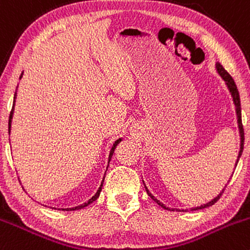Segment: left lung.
<instances>
[{"label":"left lung","instance_id":"left-lung-1","mask_svg":"<svg viewBox=\"0 0 250 250\" xmlns=\"http://www.w3.org/2000/svg\"><path fill=\"white\" fill-rule=\"evenodd\" d=\"M215 68H217V72L219 73L220 77H222L223 80H224V81H225V83H227L228 88H229V91H230V93H231V97H232V99H233V103H235V106H236V114H237L238 129H240V136H241V147H240V152H238V158H237V162H236V165H237L238 159H240L241 154H242V152H243V144H244V130H243V125H242V116H241V101H240V93H238L237 86H236V83H235V81H233V79L231 78V75L229 74V73L227 72V70L224 69V68H223V65L220 64L219 62H217V64H215ZM225 187H227V186H225ZM145 188H146L147 194H148V195L151 196L152 200L156 201L157 204L159 205V206H162L163 208H164V209H167V211H175V209H173V208H169V207L165 206V205H164V204H162V202H160L159 200H157V199L154 198V196L152 195L151 193H149V190H148V189H147L146 186H145ZM224 190H225V188L223 189V190L220 191L219 194H218V196H215V198L213 199V200H211V201L207 202V204H205V205H201V206H199V207H194V208H191V209H194V211H196V209H202V208H206V207L212 206V205H214L215 202H217L218 200H219L220 196H222V194L224 193ZM182 211H187V209H182Z\"/></svg>","mask_w":250,"mask_h":250}]
</instances>
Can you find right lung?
Here are the masks:
<instances>
[{
    "label": "right lung",
    "mask_w": 250,
    "mask_h": 250,
    "mask_svg": "<svg viewBox=\"0 0 250 250\" xmlns=\"http://www.w3.org/2000/svg\"><path fill=\"white\" fill-rule=\"evenodd\" d=\"M21 77H22V74H21ZM21 77H20V78H21ZM15 97H17V92H15V94H14V104H15ZM14 104H13L12 111H10V115H9V123H8V125H9V127H8V130H9V133H10V123H12V118H13V111H14ZM120 141H121V139H118V140L115 141V144H114V145H112V147H111V151H110V154H109V162H110V159H111L112 154H114V151H115V148H116L117 144L120 143ZM104 178H105V176H104ZM104 178H103V182L101 183V187H99L98 190H97V193L94 194L93 196H92V198L90 199V200H88L87 202H85V204L80 205V206L73 207V208H67V211H77V209L83 208V207H86V206H87V205H90V204H92V202H93V201H96L97 199H98L99 194H101L102 187H103V183H104ZM62 211H64V208H62Z\"/></svg>",
    "instance_id": "right-lung-1"
}]
</instances>
